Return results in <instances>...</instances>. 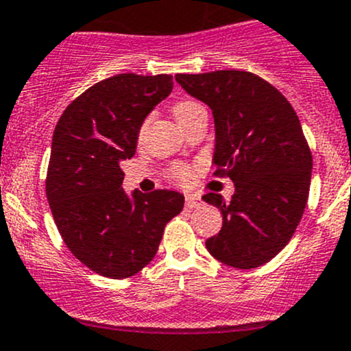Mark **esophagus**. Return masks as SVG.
Instances as JSON below:
<instances>
[{
	"label": "esophagus",
	"mask_w": 351,
	"mask_h": 351,
	"mask_svg": "<svg viewBox=\"0 0 351 351\" xmlns=\"http://www.w3.org/2000/svg\"><path fill=\"white\" fill-rule=\"evenodd\" d=\"M185 205H186V208H195V207H198V205H200V198L193 197V195H186Z\"/></svg>",
	"instance_id": "34e87169"
}]
</instances>
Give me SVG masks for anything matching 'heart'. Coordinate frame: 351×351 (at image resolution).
Wrapping results in <instances>:
<instances>
[{"mask_svg":"<svg viewBox=\"0 0 351 351\" xmlns=\"http://www.w3.org/2000/svg\"><path fill=\"white\" fill-rule=\"evenodd\" d=\"M197 108H200V105H198L197 101L183 100V101H178V104H175V107H173V115H175L176 122H182V120H185L190 113L195 112ZM146 127H147V120H144L139 127V132H137V137H139V139L144 136ZM169 178H171L173 182L180 183V185H186V183H190V180L193 178L192 166L189 165L171 166V169H169Z\"/></svg>","mask_w":351,"mask_h":351,"instance_id":"1","label":"heart"}]
</instances>
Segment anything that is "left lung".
<instances>
[{
    "instance_id": "8db88e82",
    "label": "left lung",
    "mask_w": 351,
    "mask_h": 351,
    "mask_svg": "<svg viewBox=\"0 0 351 351\" xmlns=\"http://www.w3.org/2000/svg\"><path fill=\"white\" fill-rule=\"evenodd\" d=\"M175 77L210 107L214 176H228L236 186L229 202L217 193L202 197L222 214V229L205 246L229 267H261L292 239L309 198L313 154L299 117L277 88L247 71Z\"/></svg>"
}]
</instances>
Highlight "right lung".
<instances>
[{
    "instance_id": "1",
    "label": "right lung",
    "mask_w": 351,
    "mask_h": 351,
    "mask_svg": "<svg viewBox=\"0 0 351 351\" xmlns=\"http://www.w3.org/2000/svg\"><path fill=\"white\" fill-rule=\"evenodd\" d=\"M173 90V76L117 74L71 101L54 129L45 193L71 253L95 274L129 278L153 260L166 224L183 210L173 190L122 189V159L136 154L137 132Z\"/></svg>"
}]
</instances>
